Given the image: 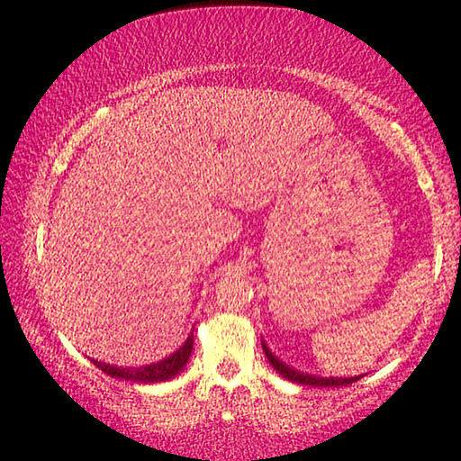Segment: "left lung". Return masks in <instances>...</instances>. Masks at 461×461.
Instances as JSON below:
<instances>
[{"label":"left lung","instance_id":"8db88e82","mask_svg":"<svg viewBox=\"0 0 461 461\" xmlns=\"http://www.w3.org/2000/svg\"><path fill=\"white\" fill-rule=\"evenodd\" d=\"M262 348H264V355H267L268 363L273 365V369L276 374L285 377L289 382H295V384H302V386H323V388H331V386H348V384L361 380L363 375H355V377H321V375H312V374H304V371H298L294 367H289L281 361V358H276L270 348L267 346V342H262Z\"/></svg>","mask_w":461,"mask_h":461}]
</instances>
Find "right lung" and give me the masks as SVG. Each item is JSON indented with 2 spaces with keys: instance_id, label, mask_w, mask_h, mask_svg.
I'll list each match as a JSON object with an SVG mask.
<instances>
[{
  "instance_id": "add662e5",
  "label": "right lung",
  "mask_w": 461,
  "mask_h": 461,
  "mask_svg": "<svg viewBox=\"0 0 461 461\" xmlns=\"http://www.w3.org/2000/svg\"><path fill=\"white\" fill-rule=\"evenodd\" d=\"M191 350H193V333L185 339V344H182L178 350L163 358V361L142 365V367H117V365L100 363V361H94V358L92 363L96 365L100 371H104L106 375L117 377V380L138 382V384H157V382L172 380L174 375H178L180 371L185 369L188 358H191Z\"/></svg>"
}]
</instances>
